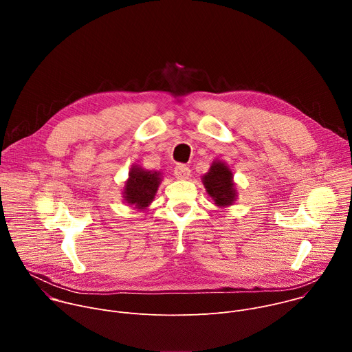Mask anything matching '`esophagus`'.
<instances>
[{
	"label": "esophagus",
	"instance_id": "34e87169",
	"mask_svg": "<svg viewBox=\"0 0 352 352\" xmlns=\"http://www.w3.org/2000/svg\"><path fill=\"white\" fill-rule=\"evenodd\" d=\"M174 175H175L177 179H188L189 175H190V170L185 164H178L174 168Z\"/></svg>",
	"mask_w": 352,
	"mask_h": 352
}]
</instances>
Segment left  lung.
I'll return each mask as SVG.
<instances>
[{
	"label": "left lung",
	"mask_w": 352,
	"mask_h": 352,
	"mask_svg": "<svg viewBox=\"0 0 352 352\" xmlns=\"http://www.w3.org/2000/svg\"><path fill=\"white\" fill-rule=\"evenodd\" d=\"M202 182L208 195L213 199L217 208L224 209L235 204L238 192L235 188L232 171L227 163L214 160L209 171L202 177Z\"/></svg>",
	"instance_id": "obj_1"
}]
</instances>
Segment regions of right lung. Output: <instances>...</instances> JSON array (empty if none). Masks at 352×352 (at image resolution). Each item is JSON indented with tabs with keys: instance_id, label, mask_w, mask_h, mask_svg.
Masks as SVG:
<instances>
[{
	"instance_id": "add662e5",
	"label": "right lung",
	"mask_w": 352,
	"mask_h": 352,
	"mask_svg": "<svg viewBox=\"0 0 352 352\" xmlns=\"http://www.w3.org/2000/svg\"><path fill=\"white\" fill-rule=\"evenodd\" d=\"M162 184L160 171H148L135 164L131 167L128 179L125 181L122 197L125 202L136 210H144L153 202Z\"/></svg>"
}]
</instances>
